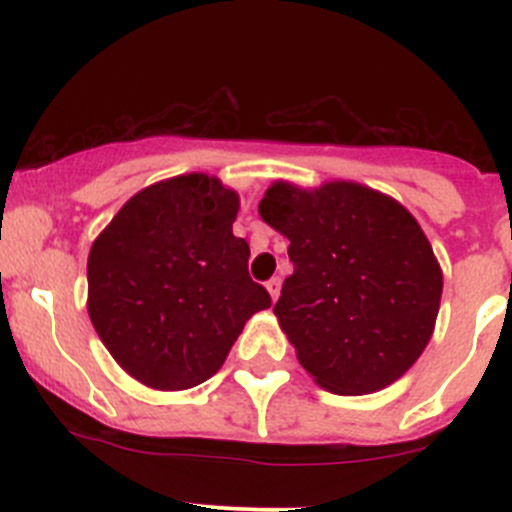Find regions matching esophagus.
Wrapping results in <instances>:
<instances>
[{
    "mask_svg": "<svg viewBox=\"0 0 512 512\" xmlns=\"http://www.w3.org/2000/svg\"><path fill=\"white\" fill-rule=\"evenodd\" d=\"M280 289H282V280H280V277H272V280L267 282V292H270L272 302H277V297H280Z\"/></svg>",
    "mask_w": 512,
    "mask_h": 512,
    "instance_id": "obj_1",
    "label": "esophagus"
}]
</instances>
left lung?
I'll return each instance as SVG.
<instances>
[{"instance_id": "left-lung-1", "label": "left lung", "mask_w": 512, "mask_h": 512, "mask_svg": "<svg viewBox=\"0 0 512 512\" xmlns=\"http://www.w3.org/2000/svg\"><path fill=\"white\" fill-rule=\"evenodd\" d=\"M260 215L289 240L294 272L275 314L317 384L359 396L409 371L431 339L443 289L416 220L356 183L312 193L277 183Z\"/></svg>"}]
</instances>
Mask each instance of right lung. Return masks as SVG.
<instances>
[{"mask_svg": "<svg viewBox=\"0 0 512 512\" xmlns=\"http://www.w3.org/2000/svg\"><path fill=\"white\" fill-rule=\"evenodd\" d=\"M237 195L208 175H178L133 195L89 255V317L141 384L180 391L223 366L247 319L272 304L232 235Z\"/></svg>", "mask_w": 512, "mask_h": 512, "instance_id": "add662e5", "label": "right lung"}]
</instances>
